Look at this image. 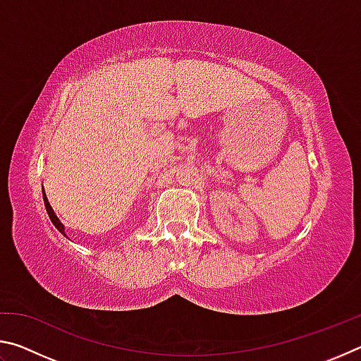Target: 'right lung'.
<instances>
[{
	"instance_id": "obj_1",
	"label": "right lung",
	"mask_w": 361,
	"mask_h": 361,
	"mask_svg": "<svg viewBox=\"0 0 361 361\" xmlns=\"http://www.w3.org/2000/svg\"><path fill=\"white\" fill-rule=\"evenodd\" d=\"M42 197H44V205H46V210H47V215H49V218H51L52 224L56 226V228H57L60 232H62V234L66 237V234H65V226H63V224H62V221H60V219L57 218L56 213H54L52 207H51V204H49V200H47V197H46V192L42 194Z\"/></svg>"
}]
</instances>
